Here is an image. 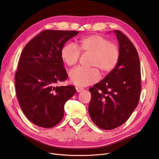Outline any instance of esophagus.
<instances>
[{"mask_svg":"<svg viewBox=\"0 0 159 159\" xmlns=\"http://www.w3.org/2000/svg\"><path fill=\"white\" fill-rule=\"evenodd\" d=\"M75 89H76V91H77L78 92H81V91L84 90V88H82V87H78V86H76L75 87Z\"/></svg>","mask_w":159,"mask_h":159,"instance_id":"obj_1","label":"esophagus"}]
</instances>
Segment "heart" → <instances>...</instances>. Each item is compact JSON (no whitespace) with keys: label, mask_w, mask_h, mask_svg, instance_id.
I'll return each mask as SVG.
<instances>
[{"label":"heart","mask_w":159,"mask_h":159,"mask_svg":"<svg viewBox=\"0 0 159 159\" xmlns=\"http://www.w3.org/2000/svg\"><path fill=\"white\" fill-rule=\"evenodd\" d=\"M80 48L82 52L91 54L90 66L99 69L102 74L111 72L118 62V47L101 35H92L81 39L80 41ZM61 55L64 62L72 66L78 63L80 51L77 46L68 43L62 47ZM69 77L74 84L87 86L96 83L99 80V73L95 68H76L70 71Z\"/></svg>","instance_id":"1"}]
</instances>
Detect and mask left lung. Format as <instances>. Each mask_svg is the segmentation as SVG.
<instances>
[{
	"label": "left lung",
	"instance_id": "left-lung-1",
	"mask_svg": "<svg viewBox=\"0 0 159 159\" xmlns=\"http://www.w3.org/2000/svg\"><path fill=\"white\" fill-rule=\"evenodd\" d=\"M114 33L119 44L118 62L105 78L89 89L90 117L105 130L116 128L126 122L138 105L141 91L138 51L123 33L119 30Z\"/></svg>",
	"mask_w": 159,
	"mask_h": 159
}]
</instances>
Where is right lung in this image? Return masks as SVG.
Here are the masks:
<instances>
[{
	"mask_svg": "<svg viewBox=\"0 0 159 159\" xmlns=\"http://www.w3.org/2000/svg\"><path fill=\"white\" fill-rule=\"evenodd\" d=\"M78 31L47 30L25 46L15 74L16 96L25 116L35 125L55 126L64 116L65 102L76 92L73 85L57 86L68 78L61 52Z\"/></svg>",
	"mask_w": 159,
	"mask_h": 159,
	"instance_id": "obj_1",
	"label": "right lung"
}]
</instances>
